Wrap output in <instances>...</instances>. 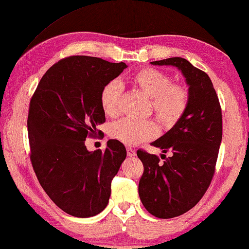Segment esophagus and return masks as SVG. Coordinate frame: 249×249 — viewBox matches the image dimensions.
<instances>
[{
    "instance_id": "1",
    "label": "esophagus",
    "mask_w": 249,
    "mask_h": 249,
    "mask_svg": "<svg viewBox=\"0 0 249 249\" xmlns=\"http://www.w3.org/2000/svg\"><path fill=\"white\" fill-rule=\"evenodd\" d=\"M126 154H128L129 157H134L136 155L135 150L133 148H131V147H128V148H126Z\"/></svg>"
}]
</instances>
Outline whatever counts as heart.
Listing matches in <instances>:
<instances>
[{
    "label": "heart",
    "mask_w": 249,
    "mask_h": 249,
    "mask_svg": "<svg viewBox=\"0 0 249 249\" xmlns=\"http://www.w3.org/2000/svg\"><path fill=\"white\" fill-rule=\"evenodd\" d=\"M132 83L150 96L156 117L162 125L166 128L173 126L185 114L189 102L188 90L179 84H172L171 76L163 71L143 68L132 76ZM123 90V84L118 80H110L104 86L101 91L100 102L106 115L118 114ZM157 132L158 129L153 121L125 118L111 125L109 133L113 139L132 146L154 139Z\"/></svg>",
    "instance_id": "1"
}]
</instances>
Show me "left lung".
I'll list each match as a JSON object with an SVG mask.
<instances>
[{
    "mask_svg": "<svg viewBox=\"0 0 249 249\" xmlns=\"http://www.w3.org/2000/svg\"><path fill=\"white\" fill-rule=\"evenodd\" d=\"M172 65L181 71L189 86L185 114L173 128L151 145L170 151L171 157L139 149L144 173L139 184L141 201L151 215L173 218L191 210L211 185L222 139L219 100L205 72L184 58L174 57L150 62Z\"/></svg>",
    "mask_w": 249,
    "mask_h": 249,
    "instance_id": "left-lung-1",
    "label": "left lung"
}]
</instances>
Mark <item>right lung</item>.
Wrapping results in <instances>:
<instances>
[{
  "label": "right lung",
  "instance_id": "obj_1",
  "mask_svg": "<svg viewBox=\"0 0 249 249\" xmlns=\"http://www.w3.org/2000/svg\"><path fill=\"white\" fill-rule=\"evenodd\" d=\"M128 68L101 58L72 55L53 64L30 101V159L40 186L63 212L92 217L107 205L110 185L125 159L123 143L88 151L87 138L105 123L100 102L104 86Z\"/></svg>",
  "mask_w": 249,
  "mask_h": 249
}]
</instances>
